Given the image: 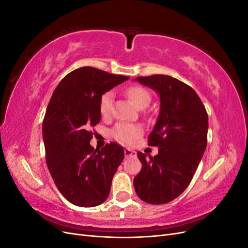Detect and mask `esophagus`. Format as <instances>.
<instances>
[{
	"instance_id": "34e87169",
	"label": "esophagus",
	"mask_w": 248,
	"mask_h": 248,
	"mask_svg": "<svg viewBox=\"0 0 248 248\" xmlns=\"http://www.w3.org/2000/svg\"><path fill=\"white\" fill-rule=\"evenodd\" d=\"M124 154H125V157H127V158H128V157H136L137 156V152L133 151V150L128 149V148H126L124 150Z\"/></svg>"
}]
</instances>
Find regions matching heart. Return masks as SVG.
Returning a JSON list of instances; mask_svg holds the SVG:
<instances>
[{
	"instance_id": "b5f03b06",
	"label": "heart",
	"mask_w": 248,
	"mask_h": 248,
	"mask_svg": "<svg viewBox=\"0 0 248 248\" xmlns=\"http://www.w3.org/2000/svg\"><path fill=\"white\" fill-rule=\"evenodd\" d=\"M128 94L130 100L133 102L134 106L138 108L148 107V104L151 101V96L145 88L136 86L128 90ZM112 101H114V94L111 92H107L101 96L100 99V111L103 116H108L111 111ZM142 133V128L137 124H128V123H119L112 129V136L122 144L129 145L138 140Z\"/></svg>"
}]
</instances>
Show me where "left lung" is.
Masks as SVG:
<instances>
[{
	"label": "left lung",
	"instance_id": "8db88e82",
	"mask_svg": "<svg viewBox=\"0 0 248 248\" xmlns=\"http://www.w3.org/2000/svg\"><path fill=\"white\" fill-rule=\"evenodd\" d=\"M158 94L160 110L149 146L158 147L154 157L139 152L141 170L133 179L138 197L148 204L175 200L189 185L207 147L208 115L194 90L163 74L134 78Z\"/></svg>",
	"mask_w": 248,
	"mask_h": 248
}]
</instances>
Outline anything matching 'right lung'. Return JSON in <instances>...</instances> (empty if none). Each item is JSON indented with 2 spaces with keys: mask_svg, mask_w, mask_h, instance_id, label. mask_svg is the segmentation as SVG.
<instances>
[{
  "mask_svg": "<svg viewBox=\"0 0 248 248\" xmlns=\"http://www.w3.org/2000/svg\"><path fill=\"white\" fill-rule=\"evenodd\" d=\"M127 79L80 67L67 74L52 93L42 126L46 164L57 188L73 205L95 207L108 197L124 149L109 142L94 150L89 129L100 121L101 96Z\"/></svg>",
  "mask_w": 248,
  "mask_h": 248,
  "instance_id": "1",
  "label": "right lung"
}]
</instances>
